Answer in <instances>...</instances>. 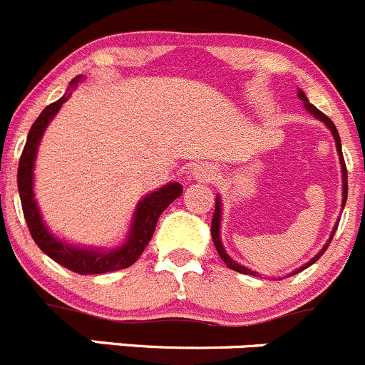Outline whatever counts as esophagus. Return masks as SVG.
<instances>
[{"label": "esophagus", "instance_id": "obj_1", "mask_svg": "<svg viewBox=\"0 0 365 365\" xmlns=\"http://www.w3.org/2000/svg\"><path fill=\"white\" fill-rule=\"evenodd\" d=\"M216 175H218V170H216L212 165H198L197 168H195V178L198 179V181H204V182H211L215 181Z\"/></svg>", "mask_w": 365, "mask_h": 365}]
</instances>
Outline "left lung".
Masks as SVG:
<instances>
[{"label":"left lung","instance_id":"left-lung-1","mask_svg":"<svg viewBox=\"0 0 365 365\" xmlns=\"http://www.w3.org/2000/svg\"><path fill=\"white\" fill-rule=\"evenodd\" d=\"M298 97H300V99L304 101L307 110H309L310 113L314 115V117H317V118H319V120H323L324 124H327L328 128H330L331 135H334V138H335V145H337V153H339V156H341L342 172H344V174H342V178H344V179H342V181H344V184H342V190H344V191H342V207H344V204H346V197H348V172H346L344 158H342V149H341V138H339V133H337V129H335L334 122H331L330 118H328L327 115L323 113V111H319V110H317L316 106H312V104L309 103V99H307V97H305V93L302 92V90H298ZM220 215H222V207H220V198H216V205H215V215H212V222H211V236H212V243H215V247H216V250H218V254H220V257H222V261L225 262V264L229 266L230 269H234V272H237V273H243V275H257V273H255V272H252V269H248V268H245V266L237 264L236 261H232V259H230L229 255L225 254V250H223V247H222V241H220ZM337 225H339V222H337ZM337 225H335V229H337ZM335 229H334V232H331V236H330V241H331V237H334V234H335ZM330 241H328V243H327V247H324L323 250H321L319 254H317L316 257L312 259V261H309V262H307V264L302 266L300 269H297V272H293V273H291V275H297L298 272H302V269L309 268L310 264H314V262H316L317 259H319L321 255L324 254V250H327V248H328V245H330ZM291 275H289V277H291Z\"/></svg>","mask_w":365,"mask_h":365}]
</instances>
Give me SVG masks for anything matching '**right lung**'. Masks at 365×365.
I'll return each instance as SVG.
<instances>
[{
  "label": "right lung",
  "instance_id": "obj_1",
  "mask_svg": "<svg viewBox=\"0 0 365 365\" xmlns=\"http://www.w3.org/2000/svg\"><path fill=\"white\" fill-rule=\"evenodd\" d=\"M79 78L81 76L72 79L71 85L76 86ZM68 97H71V92L60 97L56 103L46 106L30 128V133H28L26 145H24L23 154H21L19 168H17V187H19L23 215L37 247L63 268L79 273V275H99V273L118 272V269L129 268V266L138 261V257L149 245L150 237H153L158 218L175 198L181 197L182 186L179 182H170L154 191V193L147 195L143 200H140L138 209L135 212V220H133L131 234H129L125 245H122L120 248H115L111 252L85 250V248L65 245L56 237H53V234L42 223L41 212H38L37 204L34 200V163L35 156H37V147L41 143V138L44 135L46 128H48L49 120L55 117L56 111L60 110L61 104Z\"/></svg>",
  "mask_w": 365,
  "mask_h": 365
}]
</instances>
